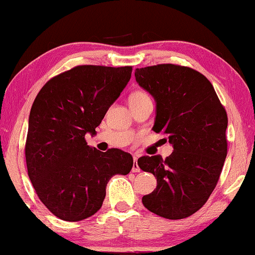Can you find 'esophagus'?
Returning a JSON list of instances; mask_svg holds the SVG:
<instances>
[{"label":"esophagus","mask_w":255,"mask_h":255,"mask_svg":"<svg viewBox=\"0 0 255 255\" xmlns=\"http://www.w3.org/2000/svg\"><path fill=\"white\" fill-rule=\"evenodd\" d=\"M137 157L133 158V165H132V172H139L140 168L138 166V163H137Z\"/></svg>","instance_id":"obj_1"}]
</instances>
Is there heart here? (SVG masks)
I'll return each mask as SVG.
<instances>
[{
	"label": "heart",
	"mask_w": 255,
	"mask_h": 255,
	"mask_svg": "<svg viewBox=\"0 0 255 255\" xmlns=\"http://www.w3.org/2000/svg\"><path fill=\"white\" fill-rule=\"evenodd\" d=\"M146 98H150V97H148V95L143 90L133 91L130 95V102H139V101H143V99H146Z\"/></svg>",
	"instance_id": "1"
}]
</instances>
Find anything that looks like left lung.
Masks as SVG:
<instances>
[{
	"label": "left lung",
	"mask_w": 255,
	"mask_h": 255,
	"mask_svg": "<svg viewBox=\"0 0 255 255\" xmlns=\"http://www.w3.org/2000/svg\"><path fill=\"white\" fill-rule=\"evenodd\" d=\"M135 81L157 103L152 130L173 146L171 156H144L138 165L157 178L143 205L166 219L192 216L219 180L227 154V114L199 71L176 64L135 69Z\"/></svg>",
	"instance_id": "1"
}]
</instances>
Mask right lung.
Returning a JSON list of instances; mask_svg holds the SVG:
<instances>
[{"instance_id":"1","label":"right lung","mask_w":255,"mask_h":255,"mask_svg":"<svg viewBox=\"0 0 255 255\" xmlns=\"http://www.w3.org/2000/svg\"><path fill=\"white\" fill-rule=\"evenodd\" d=\"M132 67L78 65L44 84L29 116L28 176L39 200L59 219L79 221L102 207L108 181L128 174V152L89 146L109 108L131 78Z\"/></svg>"}]
</instances>
